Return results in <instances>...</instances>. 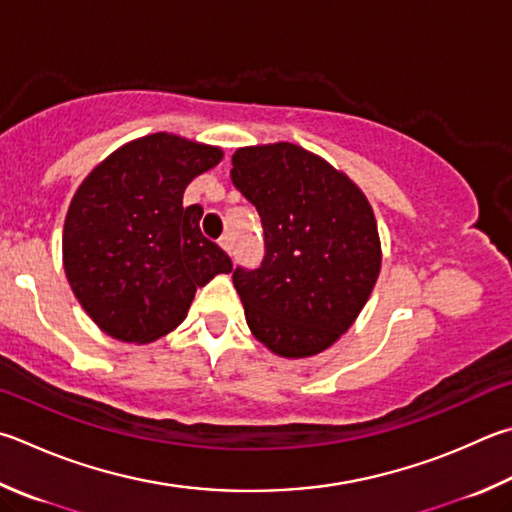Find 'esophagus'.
Wrapping results in <instances>:
<instances>
[{
  "label": "esophagus",
  "mask_w": 512,
  "mask_h": 512,
  "mask_svg": "<svg viewBox=\"0 0 512 512\" xmlns=\"http://www.w3.org/2000/svg\"><path fill=\"white\" fill-rule=\"evenodd\" d=\"M219 246L224 248L228 255L232 253V241H230V237H228V235H221V237H219Z\"/></svg>",
  "instance_id": "esophagus-1"
}]
</instances>
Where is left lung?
Here are the masks:
<instances>
[{
	"label": "left lung",
	"mask_w": 512,
	"mask_h": 512,
	"mask_svg": "<svg viewBox=\"0 0 512 512\" xmlns=\"http://www.w3.org/2000/svg\"><path fill=\"white\" fill-rule=\"evenodd\" d=\"M230 179L264 228L262 264L232 271L248 327L277 356H315L351 327L378 280L374 210L347 174L293 143L241 147Z\"/></svg>",
	"instance_id": "1"
}]
</instances>
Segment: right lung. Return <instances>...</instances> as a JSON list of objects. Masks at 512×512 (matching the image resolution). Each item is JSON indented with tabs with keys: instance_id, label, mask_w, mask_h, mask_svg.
<instances>
[{
	"instance_id": "1",
	"label": "right lung",
	"mask_w": 512,
	"mask_h": 512,
	"mask_svg": "<svg viewBox=\"0 0 512 512\" xmlns=\"http://www.w3.org/2000/svg\"><path fill=\"white\" fill-rule=\"evenodd\" d=\"M219 147L150 134L91 172L64 219V273L82 309L111 338L145 345L179 327L197 293L232 262L203 237L201 206L183 208Z\"/></svg>"
}]
</instances>
